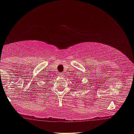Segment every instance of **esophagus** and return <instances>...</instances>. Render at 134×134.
Listing matches in <instances>:
<instances>
[{
    "mask_svg": "<svg viewBox=\"0 0 134 134\" xmlns=\"http://www.w3.org/2000/svg\"><path fill=\"white\" fill-rule=\"evenodd\" d=\"M58 76H59V77H63V74L61 72V73L58 74Z\"/></svg>",
    "mask_w": 134,
    "mask_h": 134,
    "instance_id": "esophagus-1",
    "label": "esophagus"
}]
</instances>
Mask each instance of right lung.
Segmentation results:
<instances>
[{
	"instance_id": "1",
	"label": "right lung",
	"mask_w": 134,
	"mask_h": 134,
	"mask_svg": "<svg viewBox=\"0 0 134 134\" xmlns=\"http://www.w3.org/2000/svg\"><path fill=\"white\" fill-rule=\"evenodd\" d=\"M43 78L44 79V80H46V79H47V77H43ZM49 81V80H48Z\"/></svg>"
}]
</instances>
